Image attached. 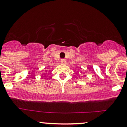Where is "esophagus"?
<instances>
[{
  "label": "esophagus",
  "mask_w": 127,
  "mask_h": 127,
  "mask_svg": "<svg viewBox=\"0 0 127 127\" xmlns=\"http://www.w3.org/2000/svg\"><path fill=\"white\" fill-rule=\"evenodd\" d=\"M60 62H61V64H65L66 63V60L64 59H61V61H60Z\"/></svg>",
  "instance_id": "1"
}]
</instances>
